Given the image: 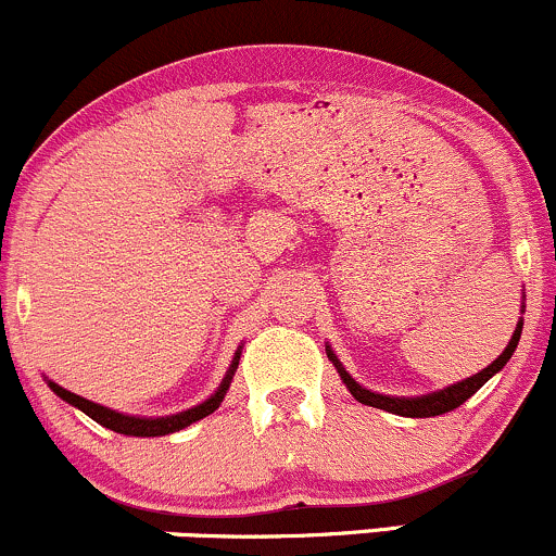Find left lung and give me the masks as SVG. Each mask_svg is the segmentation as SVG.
<instances>
[{
	"mask_svg": "<svg viewBox=\"0 0 556 556\" xmlns=\"http://www.w3.org/2000/svg\"><path fill=\"white\" fill-rule=\"evenodd\" d=\"M520 334H522V319L517 321L515 332H511V340L509 345L504 348L502 356L496 358L493 364H488L483 371H478V375L467 377V380L456 382V386H448L443 390H435V393H427V395H414V399H401V395H382V393H371V390L362 388L356 380H353L351 375L343 369V364H340V358L334 356L332 348L327 345V356L329 362L334 364V369H338L340 380L345 382V388L351 390L353 399L358 401V404L364 406H375V408H386L390 414H399V417H438V414H446V412H454L456 406H462L469 395L478 393L480 388L485 386L488 380H491L496 371H502L506 367V362L511 358V353H515L517 343H520Z\"/></svg>",
	"mask_w": 556,
	"mask_h": 556,
	"instance_id": "8db88e82",
	"label": "left lung"
}]
</instances>
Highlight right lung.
Segmentation results:
<instances>
[{"label":"right lung","instance_id":"right-lung-1","mask_svg":"<svg viewBox=\"0 0 556 556\" xmlns=\"http://www.w3.org/2000/svg\"><path fill=\"white\" fill-rule=\"evenodd\" d=\"M240 353H242V348H237L235 362H231L227 377H224V382L218 386V390L211 395V399H205L203 404L187 408V412L170 414V417H131V414H121V412H115V408L100 406V404H94V401L81 399V395L60 388L58 382H50V380L47 382H50V388L65 401V404L81 408L87 417L94 419V422H100L102 427H108V430L121 432V435H134V438H157V435H170V432L185 430V427L198 422V419L208 417V414H213L218 406H222L224 395H227V390H229L231 377H235V371H237V364H240Z\"/></svg>","mask_w":556,"mask_h":556}]
</instances>
